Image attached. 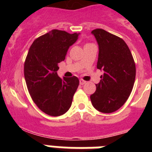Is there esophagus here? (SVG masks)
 Masks as SVG:
<instances>
[{"label": "esophagus", "mask_w": 152, "mask_h": 152, "mask_svg": "<svg viewBox=\"0 0 152 152\" xmlns=\"http://www.w3.org/2000/svg\"><path fill=\"white\" fill-rule=\"evenodd\" d=\"M79 82H80V84H81V85H83V84H84L86 83L85 80H82V79H80V80H79Z\"/></svg>", "instance_id": "obj_1"}]
</instances>
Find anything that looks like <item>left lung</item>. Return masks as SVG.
<instances>
[{
  "label": "left lung",
  "instance_id": "1",
  "mask_svg": "<svg viewBox=\"0 0 152 152\" xmlns=\"http://www.w3.org/2000/svg\"><path fill=\"white\" fill-rule=\"evenodd\" d=\"M97 42L99 55L96 68L103 72L91 95L93 107L104 113L119 110L126 103L133 88L135 64L128 45L118 36L104 29L91 32Z\"/></svg>",
  "mask_w": 152,
  "mask_h": 152
}]
</instances>
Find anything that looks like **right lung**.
I'll return each mask as SVG.
<instances>
[{"instance_id": "add662e5", "label": "right lung", "mask_w": 152, "mask_h": 152, "mask_svg": "<svg viewBox=\"0 0 152 152\" xmlns=\"http://www.w3.org/2000/svg\"><path fill=\"white\" fill-rule=\"evenodd\" d=\"M79 34L52 29L36 39L29 48L24 64L26 86L33 102L49 116L63 115L72 106L78 78L73 76L61 79L57 71L58 63L65 59Z\"/></svg>"}]
</instances>
